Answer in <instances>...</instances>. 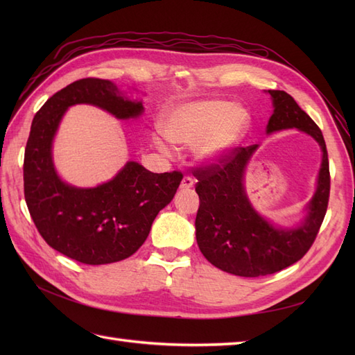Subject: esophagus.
<instances>
[{"mask_svg":"<svg viewBox=\"0 0 355 355\" xmlns=\"http://www.w3.org/2000/svg\"><path fill=\"white\" fill-rule=\"evenodd\" d=\"M194 184H196V180L192 179L191 176H184V179H182L180 188H182V189H189V188L194 187Z\"/></svg>","mask_w":355,"mask_h":355,"instance_id":"34e87169","label":"esophagus"}]
</instances>
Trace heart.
<instances>
[{
  "mask_svg": "<svg viewBox=\"0 0 355 355\" xmlns=\"http://www.w3.org/2000/svg\"><path fill=\"white\" fill-rule=\"evenodd\" d=\"M250 124L241 106L227 101H200L179 105L161 121V132L175 145H196L201 161H216L240 144Z\"/></svg>",
  "mask_w": 355,
  "mask_h": 355,
  "instance_id": "heart-1",
  "label": "heart"
}]
</instances>
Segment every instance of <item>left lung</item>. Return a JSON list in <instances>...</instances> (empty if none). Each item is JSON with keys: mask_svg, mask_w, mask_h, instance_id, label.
Segmentation results:
<instances>
[{"mask_svg": "<svg viewBox=\"0 0 355 355\" xmlns=\"http://www.w3.org/2000/svg\"><path fill=\"white\" fill-rule=\"evenodd\" d=\"M274 114L266 125L272 133L299 128L323 149L317 191L304 225L277 230L257 214L245 197L243 176L257 145L237 146L222 158L194 168L200 207L196 218L197 243L206 259L219 270L240 277L275 274L306 254L326 216L330 196L329 158L323 133L296 101L283 90H268Z\"/></svg>", "mask_w": 355, "mask_h": 355, "instance_id": "1", "label": "left lung"}]
</instances>
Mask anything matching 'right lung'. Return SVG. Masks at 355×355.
<instances>
[{"label":"right lung","instance_id":"obj_1","mask_svg":"<svg viewBox=\"0 0 355 355\" xmlns=\"http://www.w3.org/2000/svg\"><path fill=\"white\" fill-rule=\"evenodd\" d=\"M75 103L96 105L116 118L144 111L141 102L125 101L108 80L83 78L53 94L35 114L25 148L26 206L41 237L62 254L87 265L123 261L145 243L184 175L153 173L128 161L112 180L96 188L63 184L53 167L51 141L62 115Z\"/></svg>","mask_w":355,"mask_h":355}]
</instances>
